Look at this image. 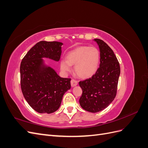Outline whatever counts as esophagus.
Wrapping results in <instances>:
<instances>
[{"label":"esophagus","mask_w":148,"mask_h":148,"mask_svg":"<svg viewBox=\"0 0 148 148\" xmlns=\"http://www.w3.org/2000/svg\"><path fill=\"white\" fill-rule=\"evenodd\" d=\"M78 84V82L77 81V80H75L74 79H71V86L73 87V86H77V85Z\"/></svg>","instance_id":"esophagus-1"}]
</instances>
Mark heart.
<instances>
[{
  "label": "heart",
  "instance_id": "obj_1",
  "mask_svg": "<svg viewBox=\"0 0 148 148\" xmlns=\"http://www.w3.org/2000/svg\"><path fill=\"white\" fill-rule=\"evenodd\" d=\"M100 62V52L96 47L82 46L77 47L66 54V60L60 62V68L70 71L75 65V73L82 78H89L95 75Z\"/></svg>",
  "mask_w": 148,
  "mask_h": 148
}]
</instances>
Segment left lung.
Listing matches in <instances>:
<instances>
[{
    "label": "left lung",
    "mask_w": 148,
    "mask_h": 148,
    "mask_svg": "<svg viewBox=\"0 0 148 148\" xmlns=\"http://www.w3.org/2000/svg\"><path fill=\"white\" fill-rule=\"evenodd\" d=\"M100 50V65L92 77L79 82L82 89L79 104L96 113L106 109L117 95L120 73L119 62L112 49L100 39H95Z\"/></svg>",
    "instance_id": "obj_1"
}]
</instances>
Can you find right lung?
I'll return each instance as SVG.
<instances>
[{
	"label": "right lung",
	"mask_w": 148,
	"mask_h": 148,
	"mask_svg": "<svg viewBox=\"0 0 148 148\" xmlns=\"http://www.w3.org/2000/svg\"><path fill=\"white\" fill-rule=\"evenodd\" d=\"M62 42L42 41L31 48L20 64V84L26 101L39 113L51 114L59 108L64 93L71 88V78H61L43 65L42 58L59 61Z\"/></svg>",
	"instance_id": "add662e5"
}]
</instances>
